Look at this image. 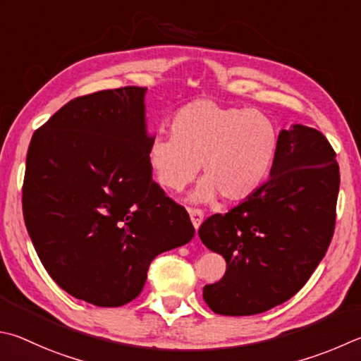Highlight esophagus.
Here are the masks:
<instances>
[{
    "label": "esophagus",
    "mask_w": 361,
    "mask_h": 361,
    "mask_svg": "<svg viewBox=\"0 0 361 361\" xmlns=\"http://www.w3.org/2000/svg\"><path fill=\"white\" fill-rule=\"evenodd\" d=\"M189 216H191L194 228H195V231H199V227L203 222V213L200 212V209H191V212H189Z\"/></svg>",
    "instance_id": "obj_1"
}]
</instances>
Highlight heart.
I'll list each match as a JSON object with an SVG mask.
<instances>
[{"label": "heart", "mask_w": 361, "mask_h": 361, "mask_svg": "<svg viewBox=\"0 0 361 361\" xmlns=\"http://www.w3.org/2000/svg\"><path fill=\"white\" fill-rule=\"evenodd\" d=\"M170 135H156L147 149L156 181L172 192L192 183L202 166L203 181L192 202H243L267 180L278 149L271 118L243 107L195 99L176 110Z\"/></svg>", "instance_id": "obj_1"}]
</instances>
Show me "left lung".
I'll return each instance as SVG.
<instances>
[{"mask_svg": "<svg viewBox=\"0 0 361 361\" xmlns=\"http://www.w3.org/2000/svg\"><path fill=\"white\" fill-rule=\"evenodd\" d=\"M338 191L336 153L325 135L303 124L281 130L270 180L199 228L227 264L221 281L203 287L209 310L252 316L292 298L330 246Z\"/></svg>", "mask_w": 361, "mask_h": 361, "instance_id": "8db88e82", "label": "left lung"}]
</instances>
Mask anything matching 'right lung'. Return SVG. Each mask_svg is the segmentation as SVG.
I'll return each instance as SVG.
<instances>
[{
    "instance_id": "1",
    "label": "right lung",
    "mask_w": 361,
    "mask_h": 361,
    "mask_svg": "<svg viewBox=\"0 0 361 361\" xmlns=\"http://www.w3.org/2000/svg\"><path fill=\"white\" fill-rule=\"evenodd\" d=\"M145 93L75 97L32 134L26 154L23 218L39 259L63 290L94 306L133 301L156 255L195 233L152 176Z\"/></svg>"
}]
</instances>
